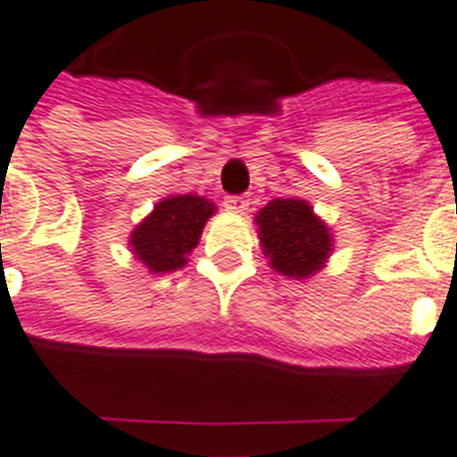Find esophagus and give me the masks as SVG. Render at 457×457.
<instances>
[{"mask_svg":"<svg viewBox=\"0 0 457 457\" xmlns=\"http://www.w3.org/2000/svg\"><path fill=\"white\" fill-rule=\"evenodd\" d=\"M225 208L229 212H245L249 208V198L246 195H228L225 198Z\"/></svg>","mask_w":457,"mask_h":457,"instance_id":"1","label":"esophagus"}]
</instances>
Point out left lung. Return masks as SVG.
<instances>
[{"label": "left lung", "mask_w": 457, "mask_h": 457, "mask_svg": "<svg viewBox=\"0 0 457 457\" xmlns=\"http://www.w3.org/2000/svg\"><path fill=\"white\" fill-rule=\"evenodd\" d=\"M259 239L273 271L310 278L332 254V232L300 198H273L256 212Z\"/></svg>", "instance_id": "1"}]
</instances>
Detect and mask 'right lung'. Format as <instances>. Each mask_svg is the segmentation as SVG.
Returning <instances> with one entry per match:
<instances>
[{
	"mask_svg": "<svg viewBox=\"0 0 457 457\" xmlns=\"http://www.w3.org/2000/svg\"><path fill=\"white\" fill-rule=\"evenodd\" d=\"M215 205L194 194L162 198L154 211L130 232V249L135 259L152 273L177 271L186 266V256L201 239L203 225L208 222Z\"/></svg>",
	"mask_w": 457,
	"mask_h": 457,
	"instance_id": "obj_1",
	"label": "right lung"
}]
</instances>
